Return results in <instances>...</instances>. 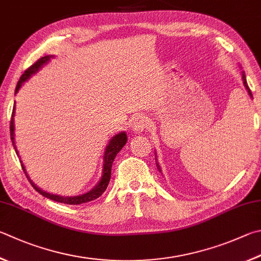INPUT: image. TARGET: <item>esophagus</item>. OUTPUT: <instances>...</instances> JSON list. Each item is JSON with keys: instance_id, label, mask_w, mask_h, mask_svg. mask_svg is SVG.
<instances>
[{"instance_id": "34e87169", "label": "esophagus", "mask_w": 261, "mask_h": 261, "mask_svg": "<svg viewBox=\"0 0 261 261\" xmlns=\"http://www.w3.org/2000/svg\"><path fill=\"white\" fill-rule=\"evenodd\" d=\"M147 126V118L143 115H139L137 116L134 122H132V130H134L135 132H138V134H140V132H143Z\"/></svg>"}]
</instances>
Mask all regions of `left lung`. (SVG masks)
Instances as JSON below:
<instances>
[{
  "label": "left lung",
  "instance_id": "8db88e82",
  "mask_svg": "<svg viewBox=\"0 0 261 261\" xmlns=\"http://www.w3.org/2000/svg\"><path fill=\"white\" fill-rule=\"evenodd\" d=\"M242 81H243V84H244V87H245V89H246V91H248V93H249L250 98H252V93H251V90H250L249 87H248V83H246V79H245V73H244V72H242ZM155 161H156V167H158L159 171L162 172V170H161V167H160V164H159V162H158V159H156V151H155Z\"/></svg>",
  "mask_w": 261,
  "mask_h": 261
}]
</instances>
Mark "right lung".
I'll return each instance as SVG.
<instances>
[{"label": "right lung", "instance_id": "add662e5", "mask_svg": "<svg viewBox=\"0 0 261 261\" xmlns=\"http://www.w3.org/2000/svg\"><path fill=\"white\" fill-rule=\"evenodd\" d=\"M55 58V56H44L40 58L39 60L36 61L34 65H32L30 68L25 70V73L21 75V77L19 79V81L17 83V87H16V91L15 93H17L19 91V89L22 87L23 82H26L27 80H30L32 75L36 74L39 70L43 67L44 65H46L49 63V61ZM16 102H15V106H13V111H12V116H11V122H10V136H11V140H12V145L15 147L16 149V153L18 154V150L16 148V144H15V120H13V117H15V113H16ZM127 141V136L124 131L120 132V134L115 135L114 137H112V139L108 141V145L106 146V149H105V153H103V167H102V174H101V178L99 180L98 184L94 186L92 189H90L89 192L82 194V195H77V196H61V195H57V194H51L48 192H44L42 191L40 187H37L36 185L28 177V174L26 172V169L23 167L22 164V161H20L21 163V167L23 169V171H25L26 176L30 180L32 186L35 188L36 192H39L41 195H43L46 198H50L52 201H56V202H59V203H65V204H82V203H87L90 201H93L98 198L99 196H101V194L106 191V188L108 186V184H110V180H111V171H112V165H113V161H114L115 156L117 155L118 151H120L123 146L126 144Z\"/></svg>", "mask_w": 261, "mask_h": 261}]
</instances>
